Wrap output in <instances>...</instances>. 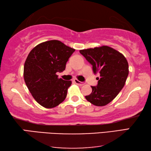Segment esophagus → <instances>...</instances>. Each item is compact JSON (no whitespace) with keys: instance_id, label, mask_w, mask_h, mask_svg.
<instances>
[{"instance_id":"1","label":"esophagus","mask_w":151,"mask_h":151,"mask_svg":"<svg viewBox=\"0 0 151 151\" xmlns=\"http://www.w3.org/2000/svg\"><path fill=\"white\" fill-rule=\"evenodd\" d=\"M74 82H75L76 85H78V86H83V85H84V84H85L84 83H83V82H81V81H78L77 79H75V80H74Z\"/></svg>"}]
</instances>
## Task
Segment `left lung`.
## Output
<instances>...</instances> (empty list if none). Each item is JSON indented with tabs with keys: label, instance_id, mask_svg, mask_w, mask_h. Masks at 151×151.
<instances>
[{
	"label": "left lung",
	"instance_id": "obj_1",
	"mask_svg": "<svg viewBox=\"0 0 151 151\" xmlns=\"http://www.w3.org/2000/svg\"><path fill=\"white\" fill-rule=\"evenodd\" d=\"M80 53L99 73L98 85L91 86L92 93L85 98L97 106H105L118 95L129 75V64L124 56L108 46L81 50Z\"/></svg>",
	"mask_w": 151,
	"mask_h": 151
}]
</instances>
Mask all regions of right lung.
<instances>
[{
    "mask_svg": "<svg viewBox=\"0 0 151 151\" xmlns=\"http://www.w3.org/2000/svg\"><path fill=\"white\" fill-rule=\"evenodd\" d=\"M75 49L57 40L40 43L29 52L24 65V79L33 98L47 109L65 101L70 81L58 78Z\"/></svg>",
    "mask_w": 151,
    "mask_h": 151,
    "instance_id": "right-lung-1",
    "label": "right lung"
}]
</instances>
